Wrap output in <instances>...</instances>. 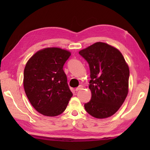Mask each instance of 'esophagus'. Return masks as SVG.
<instances>
[{
	"label": "esophagus",
	"instance_id": "34e87169",
	"mask_svg": "<svg viewBox=\"0 0 150 150\" xmlns=\"http://www.w3.org/2000/svg\"><path fill=\"white\" fill-rule=\"evenodd\" d=\"M83 88H84V86H82V85H79L78 88H76V91H79V90L83 89Z\"/></svg>",
	"mask_w": 150,
	"mask_h": 150
}]
</instances>
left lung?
I'll use <instances>...</instances> for the list:
<instances>
[{"instance_id":"8db88e82","label":"left lung","mask_w":150,"mask_h":150,"mask_svg":"<svg viewBox=\"0 0 150 150\" xmlns=\"http://www.w3.org/2000/svg\"><path fill=\"white\" fill-rule=\"evenodd\" d=\"M79 54L88 62L91 80V100L84 104L90 115L106 118L119 110L128 93L129 70L119 50L104 42H96Z\"/></svg>"}]
</instances>
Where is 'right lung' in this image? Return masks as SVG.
I'll list each match as a JSON object with an SVG mask.
<instances>
[{"instance_id": "add662e5", "label": "right lung", "mask_w": 150, "mask_h": 150, "mask_svg": "<svg viewBox=\"0 0 150 150\" xmlns=\"http://www.w3.org/2000/svg\"><path fill=\"white\" fill-rule=\"evenodd\" d=\"M70 56L66 50L49 47L36 52L27 62L24 72L25 93L40 114L61 115L72 96L63 70Z\"/></svg>"}]
</instances>
